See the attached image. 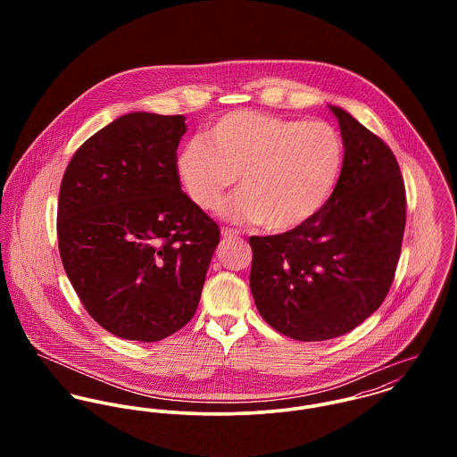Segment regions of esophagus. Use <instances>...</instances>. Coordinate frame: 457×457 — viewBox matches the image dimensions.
Masks as SVG:
<instances>
[{
    "instance_id": "obj_1",
    "label": "esophagus",
    "mask_w": 457,
    "mask_h": 457,
    "mask_svg": "<svg viewBox=\"0 0 457 457\" xmlns=\"http://www.w3.org/2000/svg\"><path fill=\"white\" fill-rule=\"evenodd\" d=\"M241 236V232L239 230H236V228H228V227H223L221 228V237L227 241V239H236V237H239Z\"/></svg>"
}]
</instances>
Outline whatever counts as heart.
Returning a JSON list of instances; mask_svg holds the SVG:
<instances>
[{
	"label": "heart",
	"mask_w": 457,
	"mask_h": 457,
	"mask_svg": "<svg viewBox=\"0 0 457 457\" xmlns=\"http://www.w3.org/2000/svg\"><path fill=\"white\" fill-rule=\"evenodd\" d=\"M345 167L341 133L326 121L285 120L253 111L220 118L181 147L176 170L196 207L214 211L239 178L221 214L288 232L315 218L334 195Z\"/></svg>",
	"instance_id": "heart-1"
}]
</instances>
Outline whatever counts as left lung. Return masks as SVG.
Listing matches in <instances>:
<instances>
[{
  "instance_id": "left-lung-1",
  "label": "left lung",
  "mask_w": 457,
  "mask_h": 457,
  "mask_svg": "<svg viewBox=\"0 0 457 457\" xmlns=\"http://www.w3.org/2000/svg\"><path fill=\"white\" fill-rule=\"evenodd\" d=\"M345 167L308 223L252 236L250 288L262 319L297 341L350 332L389 294L406 223V195L391 147L339 107Z\"/></svg>"
}]
</instances>
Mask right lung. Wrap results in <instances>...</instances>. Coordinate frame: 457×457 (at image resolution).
<instances>
[{"instance_id":"1","label":"right lung","mask_w":457,"mask_h":457,"mask_svg":"<svg viewBox=\"0 0 457 457\" xmlns=\"http://www.w3.org/2000/svg\"><path fill=\"white\" fill-rule=\"evenodd\" d=\"M185 116L130 112L71 156L58 245L82 306L131 341H160L195 315L220 228L181 192Z\"/></svg>"}]
</instances>
